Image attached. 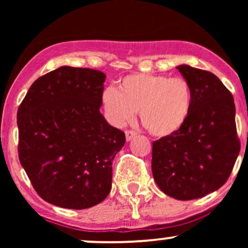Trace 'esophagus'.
<instances>
[{
    "instance_id": "34e87169",
    "label": "esophagus",
    "mask_w": 248,
    "mask_h": 248,
    "mask_svg": "<svg viewBox=\"0 0 248 248\" xmlns=\"http://www.w3.org/2000/svg\"><path fill=\"white\" fill-rule=\"evenodd\" d=\"M126 140L127 141H130V140H133L134 138H135L136 135H138V133L136 132H134V130H126Z\"/></svg>"
}]
</instances>
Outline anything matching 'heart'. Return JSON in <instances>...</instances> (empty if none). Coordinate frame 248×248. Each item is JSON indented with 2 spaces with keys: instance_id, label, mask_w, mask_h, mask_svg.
Returning <instances> with one entry per match:
<instances>
[{
  "instance_id": "b5f03b06",
  "label": "heart",
  "mask_w": 248,
  "mask_h": 248,
  "mask_svg": "<svg viewBox=\"0 0 248 248\" xmlns=\"http://www.w3.org/2000/svg\"><path fill=\"white\" fill-rule=\"evenodd\" d=\"M101 105L107 118L124 126L139 110L142 126L156 138H167L184 126L192 107V90L184 78L133 73L106 87Z\"/></svg>"
}]
</instances>
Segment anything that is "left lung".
Wrapping results in <instances>:
<instances>
[{
    "label": "left lung",
    "instance_id": "1",
    "mask_svg": "<svg viewBox=\"0 0 248 248\" xmlns=\"http://www.w3.org/2000/svg\"><path fill=\"white\" fill-rule=\"evenodd\" d=\"M176 69L192 90L191 112L177 133L154 142L152 171L166 195L190 201L224 186L240 142L234 100L218 77L186 64Z\"/></svg>",
    "mask_w": 248,
    "mask_h": 248
}]
</instances>
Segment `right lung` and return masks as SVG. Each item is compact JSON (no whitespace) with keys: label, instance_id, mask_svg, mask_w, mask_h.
Masks as SVG:
<instances>
[{"label":"right lung","instance_id":"add662e5","mask_svg":"<svg viewBox=\"0 0 248 248\" xmlns=\"http://www.w3.org/2000/svg\"><path fill=\"white\" fill-rule=\"evenodd\" d=\"M106 76L61 66L31 85L17 112L18 157L47 203L82 210L112 189V163L126 142L100 113Z\"/></svg>","mask_w":248,"mask_h":248}]
</instances>
